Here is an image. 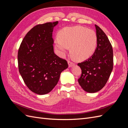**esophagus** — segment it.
<instances>
[{"instance_id": "obj_1", "label": "esophagus", "mask_w": 128, "mask_h": 128, "mask_svg": "<svg viewBox=\"0 0 128 128\" xmlns=\"http://www.w3.org/2000/svg\"><path fill=\"white\" fill-rule=\"evenodd\" d=\"M68 66H69V67H72L74 66L75 65V64L72 63V62H70V61H68Z\"/></svg>"}]
</instances>
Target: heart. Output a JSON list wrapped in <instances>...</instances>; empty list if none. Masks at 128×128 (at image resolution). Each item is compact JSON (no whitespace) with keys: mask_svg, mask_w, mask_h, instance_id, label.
Instances as JSON below:
<instances>
[{"mask_svg":"<svg viewBox=\"0 0 128 128\" xmlns=\"http://www.w3.org/2000/svg\"><path fill=\"white\" fill-rule=\"evenodd\" d=\"M55 47L59 56L63 57L70 46L74 57L84 60L94 53L97 36L94 30L82 26L66 27L59 32L54 40Z\"/></svg>","mask_w":128,"mask_h":128,"instance_id":"heart-1","label":"heart"}]
</instances>
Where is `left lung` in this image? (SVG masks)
Listing matches in <instances>:
<instances>
[{
	"mask_svg": "<svg viewBox=\"0 0 128 128\" xmlns=\"http://www.w3.org/2000/svg\"><path fill=\"white\" fill-rule=\"evenodd\" d=\"M97 36V46L90 58L78 66L82 74L78 80L83 90L95 93L105 86L113 68V51L110 42L102 29L95 24Z\"/></svg>",
	"mask_w": 128,
	"mask_h": 128,
	"instance_id": "left-lung-1",
	"label": "left lung"
}]
</instances>
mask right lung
Returning <instances> with one entry per match:
<instances>
[{
	"instance_id": "add662e5",
	"label": "right lung",
	"mask_w": 128,
	"mask_h": 128,
	"mask_svg": "<svg viewBox=\"0 0 128 128\" xmlns=\"http://www.w3.org/2000/svg\"><path fill=\"white\" fill-rule=\"evenodd\" d=\"M58 21L34 26L26 34L18 49V70L30 90L40 95L56 86L60 74L68 67L66 60L54 52L52 32Z\"/></svg>"
}]
</instances>
